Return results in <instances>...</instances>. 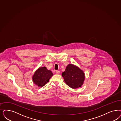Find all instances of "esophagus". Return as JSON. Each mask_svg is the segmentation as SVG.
<instances>
[{
  "instance_id": "34e87169",
  "label": "esophagus",
  "mask_w": 121,
  "mask_h": 121,
  "mask_svg": "<svg viewBox=\"0 0 121 121\" xmlns=\"http://www.w3.org/2000/svg\"><path fill=\"white\" fill-rule=\"evenodd\" d=\"M55 72L57 74H59L60 73V71H55Z\"/></svg>"
}]
</instances>
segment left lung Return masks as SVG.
Listing matches in <instances>:
<instances>
[{"label":"left lung","instance_id":"1","mask_svg":"<svg viewBox=\"0 0 121 121\" xmlns=\"http://www.w3.org/2000/svg\"><path fill=\"white\" fill-rule=\"evenodd\" d=\"M62 75L67 85L73 89L81 87L85 79L83 71L71 64L67 66L66 70Z\"/></svg>","mask_w":121,"mask_h":121}]
</instances>
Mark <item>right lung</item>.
<instances>
[{
	"mask_svg": "<svg viewBox=\"0 0 121 121\" xmlns=\"http://www.w3.org/2000/svg\"><path fill=\"white\" fill-rule=\"evenodd\" d=\"M53 74L51 71L47 70L46 67H42L35 71L33 76L34 83L38 87H42L49 81Z\"/></svg>",
	"mask_w": 121,
	"mask_h": 121,
	"instance_id": "1",
	"label": "right lung"
}]
</instances>
